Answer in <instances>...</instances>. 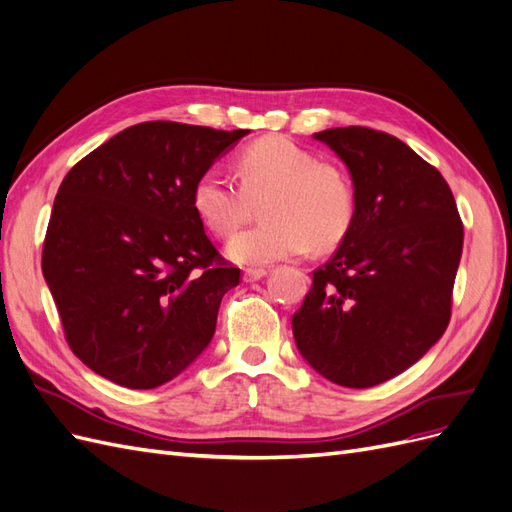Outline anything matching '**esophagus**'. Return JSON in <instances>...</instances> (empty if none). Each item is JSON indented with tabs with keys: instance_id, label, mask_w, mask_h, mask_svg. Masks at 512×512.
Masks as SVG:
<instances>
[{
	"instance_id": "esophagus-1",
	"label": "esophagus",
	"mask_w": 512,
	"mask_h": 512,
	"mask_svg": "<svg viewBox=\"0 0 512 512\" xmlns=\"http://www.w3.org/2000/svg\"><path fill=\"white\" fill-rule=\"evenodd\" d=\"M265 275H267L265 269H245V271H243V282L252 284V282L262 280V277H265Z\"/></svg>"
}]
</instances>
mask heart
I'll return each mask as SVG.
<instances>
[{"label":"heart","mask_w":512,"mask_h":512,"mask_svg":"<svg viewBox=\"0 0 512 512\" xmlns=\"http://www.w3.org/2000/svg\"><path fill=\"white\" fill-rule=\"evenodd\" d=\"M241 185L209 168L194 183L192 205L209 230L230 237L250 222L258 205L265 222L241 232L226 247L241 265H271L309 247L329 252L346 239L356 196L350 175L331 160L282 136H265L237 156Z\"/></svg>","instance_id":"1"}]
</instances>
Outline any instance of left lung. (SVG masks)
<instances>
[{"mask_svg":"<svg viewBox=\"0 0 512 512\" xmlns=\"http://www.w3.org/2000/svg\"><path fill=\"white\" fill-rule=\"evenodd\" d=\"M314 138L348 166L356 211L314 271L292 335L320 376L367 389L406 371L446 331L463 224L440 170L399 138L361 126Z\"/></svg>","mask_w":512,"mask_h":512,"instance_id":"1","label":"left lung"}]
</instances>
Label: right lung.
<instances>
[{"instance_id":"obj_1","label":"right lung","mask_w":512,"mask_h":512,"mask_svg":"<svg viewBox=\"0 0 512 512\" xmlns=\"http://www.w3.org/2000/svg\"><path fill=\"white\" fill-rule=\"evenodd\" d=\"M245 134L145 121L61 181L42 273L72 352L98 376L156 389L209 346L241 271L205 235L192 192Z\"/></svg>"}]
</instances>
